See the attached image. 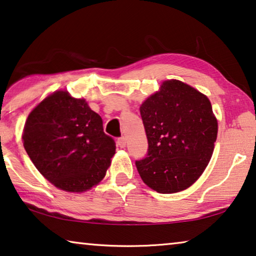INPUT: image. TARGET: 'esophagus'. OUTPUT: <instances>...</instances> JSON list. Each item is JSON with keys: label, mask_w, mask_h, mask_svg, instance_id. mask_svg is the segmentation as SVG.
<instances>
[{"label": "esophagus", "mask_w": 256, "mask_h": 256, "mask_svg": "<svg viewBox=\"0 0 256 256\" xmlns=\"http://www.w3.org/2000/svg\"><path fill=\"white\" fill-rule=\"evenodd\" d=\"M117 144L120 148H125V147H126V139H125L124 136H122V138H118L117 139Z\"/></svg>", "instance_id": "obj_1"}]
</instances>
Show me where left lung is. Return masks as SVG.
Wrapping results in <instances>:
<instances>
[{"label": "left lung", "instance_id": "left-lung-1", "mask_svg": "<svg viewBox=\"0 0 256 256\" xmlns=\"http://www.w3.org/2000/svg\"><path fill=\"white\" fill-rule=\"evenodd\" d=\"M148 154L136 162L142 182L162 194L182 192L204 174L218 123L209 98L177 79L164 80L140 106Z\"/></svg>", "mask_w": 256, "mask_h": 256}]
</instances>
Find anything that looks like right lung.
Listing matches in <instances>:
<instances>
[{
    "label": "right lung",
    "instance_id": "add662e5",
    "mask_svg": "<svg viewBox=\"0 0 256 256\" xmlns=\"http://www.w3.org/2000/svg\"><path fill=\"white\" fill-rule=\"evenodd\" d=\"M22 144L30 161L55 188L87 192L104 178L116 152L102 118L85 98L55 90L28 114Z\"/></svg>",
    "mask_w": 256,
    "mask_h": 256
}]
</instances>
